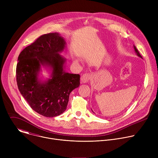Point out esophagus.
Masks as SVG:
<instances>
[{
    "instance_id": "obj_1",
    "label": "esophagus",
    "mask_w": 158,
    "mask_h": 158,
    "mask_svg": "<svg viewBox=\"0 0 158 158\" xmlns=\"http://www.w3.org/2000/svg\"><path fill=\"white\" fill-rule=\"evenodd\" d=\"M91 75L90 74H84L81 76V81L82 83H87L89 79H91Z\"/></svg>"
}]
</instances>
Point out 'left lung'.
Segmentation results:
<instances>
[{"label":"left lung","mask_w":158,"mask_h":158,"mask_svg":"<svg viewBox=\"0 0 158 158\" xmlns=\"http://www.w3.org/2000/svg\"><path fill=\"white\" fill-rule=\"evenodd\" d=\"M134 49L135 52H136V53L137 56H139V57H141V58H143V57H142V56H141V54H139V51H138V49H136V47H135V46H134Z\"/></svg>","instance_id":"obj_1"}]
</instances>
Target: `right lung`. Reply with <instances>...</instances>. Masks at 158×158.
<instances>
[{
    "instance_id": "1",
    "label": "right lung",
    "mask_w": 158,
    "mask_h": 158,
    "mask_svg": "<svg viewBox=\"0 0 158 158\" xmlns=\"http://www.w3.org/2000/svg\"><path fill=\"white\" fill-rule=\"evenodd\" d=\"M65 39L57 32L44 34L22 51L16 67L17 86L31 107L45 117H56L65 110L70 93L80 85L79 74L66 73L65 59L59 53ZM48 67L51 77H39L41 66Z\"/></svg>"
}]
</instances>
